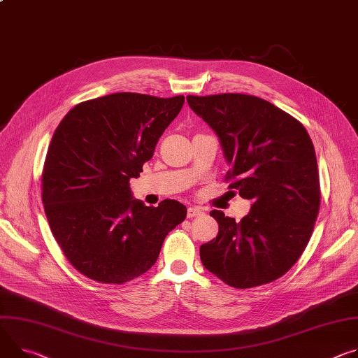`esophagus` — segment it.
Returning a JSON list of instances; mask_svg holds the SVG:
<instances>
[{
  "mask_svg": "<svg viewBox=\"0 0 358 358\" xmlns=\"http://www.w3.org/2000/svg\"><path fill=\"white\" fill-rule=\"evenodd\" d=\"M203 214V210L200 207H188L187 210V217L192 218V217H199Z\"/></svg>",
  "mask_w": 358,
  "mask_h": 358,
  "instance_id": "1",
  "label": "esophagus"
}]
</instances>
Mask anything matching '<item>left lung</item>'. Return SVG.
Instances as JSON below:
<instances>
[{"instance_id":"obj_1","label":"left lung","mask_w":358,"mask_h":358,"mask_svg":"<svg viewBox=\"0 0 358 358\" xmlns=\"http://www.w3.org/2000/svg\"><path fill=\"white\" fill-rule=\"evenodd\" d=\"M187 101L220 138L231 166L225 181L252 201L240 222L210 213L218 234L200 247L203 266L236 288L271 282L297 263L318 215L313 141L299 120L254 95H188Z\"/></svg>"}]
</instances>
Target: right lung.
Returning <instances> with one entry per match:
<instances>
[{
  "instance_id": "add662e5",
  "label": "right lung",
  "mask_w": 358,
  "mask_h": 358,
  "mask_svg": "<svg viewBox=\"0 0 358 358\" xmlns=\"http://www.w3.org/2000/svg\"><path fill=\"white\" fill-rule=\"evenodd\" d=\"M182 104V95L115 92L77 104L57 127L41 178L44 211L83 275L104 284L140 277L185 220L181 203L147 207L129 189Z\"/></svg>"
}]
</instances>
